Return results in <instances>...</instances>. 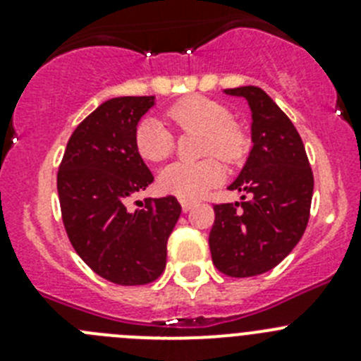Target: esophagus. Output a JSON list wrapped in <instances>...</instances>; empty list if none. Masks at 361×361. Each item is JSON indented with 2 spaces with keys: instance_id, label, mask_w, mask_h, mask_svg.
Returning a JSON list of instances; mask_svg holds the SVG:
<instances>
[{
  "instance_id": "obj_1",
  "label": "esophagus",
  "mask_w": 361,
  "mask_h": 361,
  "mask_svg": "<svg viewBox=\"0 0 361 361\" xmlns=\"http://www.w3.org/2000/svg\"><path fill=\"white\" fill-rule=\"evenodd\" d=\"M180 206H183V212H190V209L195 206V202L190 199H180Z\"/></svg>"
}]
</instances>
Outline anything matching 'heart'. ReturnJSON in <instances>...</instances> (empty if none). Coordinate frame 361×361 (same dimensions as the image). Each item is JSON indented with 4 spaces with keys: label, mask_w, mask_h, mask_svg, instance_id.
I'll return each mask as SVG.
<instances>
[{
    "label": "heart",
    "mask_w": 361,
    "mask_h": 361,
    "mask_svg": "<svg viewBox=\"0 0 361 361\" xmlns=\"http://www.w3.org/2000/svg\"><path fill=\"white\" fill-rule=\"evenodd\" d=\"M166 117L180 132H200V155H219L235 162L244 155L245 139L233 124V114L219 101L206 97H188L168 108ZM135 149L145 161L161 162L170 157L175 146L171 130L155 117H146L137 124ZM224 168L215 157L199 162H173L159 173V188L180 199H197L219 184Z\"/></svg>",
    "instance_id": "b5f03b06"
}]
</instances>
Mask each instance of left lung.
<instances>
[{
	"mask_svg": "<svg viewBox=\"0 0 361 361\" xmlns=\"http://www.w3.org/2000/svg\"><path fill=\"white\" fill-rule=\"evenodd\" d=\"M224 92L250 104L253 148L228 186L244 193L242 202L213 206L209 251L220 273L245 279L279 266L298 244L309 220L314 178L295 124L262 88Z\"/></svg>",
	"mask_w": 361,
	"mask_h": 361,
	"instance_id": "1",
	"label": "left lung"
}]
</instances>
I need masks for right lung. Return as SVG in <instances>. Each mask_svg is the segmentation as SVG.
Returning a JSON list of instances; mask_svg holds the SVG:
<instances>
[{"label":"right lung","instance_id":"obj_1","mask_svg":"<svg viewBox=\"0 0 361 361\" xmlns=\"http://www.w3.org/2000/svg\"><path fill=\"white\" fill-rule=\"evenodd\" d=\"M155 104L153 95L114 97L73 130L57 171L63 224L82 262L104 280L142 286L166 267V244L180 216L175 197L145 199L133 212L130 197L153 175L135 149V130Z\"/></svg>","mask_w":361,"mask_h":361}]
</instances>
